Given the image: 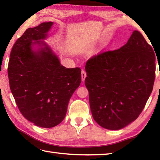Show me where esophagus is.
I'll use <instances>...</instances> for the list:
<instances>
[{
  "instance_id": "34e87169",
  "label": "esophagus",
  "mask_w": 160,
  "mask_h": 160,
  "mask_svg": "<svg viewBox=\"0 0 160 160\" xmlns=\"http://www.w3.org/2000/svg\"><path fill=\"white\" fill-rule=\"evenodd\" d=\"M87 77V73L85 72V71L82 70V72H81V78H82V81L84 82V80H85V78Z\"/></svg>"
}]
</instances>
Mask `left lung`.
I'll use <instances>...</instances> for the list:
<instances>
[{
    "mask_svg": "<svg viewBox=\"0 0 160 160\" xmlns=\"http://www.w3.org/2000/svg\"><path fill=\"white\" fill-rule=\"evenodd\" d=\"M153 49L134 30L121 48L88 60L84 82L91 113L102 127L120 130L144 109L155 77Z\"/></svg>",
    "mask_w": 160,
    "mask_h": 160,
    "instance_id": "left-lung-1",
    "label": "left lung"
}]
</instances>
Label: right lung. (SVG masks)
Masks as SVG:
<instances>
[{
	"label": "right lung",
	"instance_id": "right-lung-1",
	"mask_svg": "<svg viewBox=\"0 0 160 160\" xmlns=\"http://www.w3.org/2000/svg\"><path fill=\"white\" fill-rule=\"evenodd\" d=\"M53 22L26 30L13 45L8 64L9 87L20 113L42 128L65 117L68 104L81 82L80 68L68 69L44 40Z\"/></svg>",
	"mask_w": 160,
	"mask_h": 160
}]
</instances>
